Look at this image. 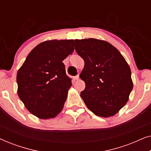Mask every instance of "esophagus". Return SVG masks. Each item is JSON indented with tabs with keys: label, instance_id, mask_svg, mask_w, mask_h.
<instances>
[{
	"label": "esophagus",
	"instance_id": "esophagus-1",
	"mask_svg": "<svg viewBox=\"0 0 151 151\" xmlns=\"http://www.w3.org/2000/svg\"><path fill=\"white\" fill-rule=\"evenodd\" d=\"M79 78H80L79 75L76 76H75V77H74V79H75L76 80H79Z\"/></svg>",
	"mask_w": 151,
	"mask_h": 151
}]
</instances>
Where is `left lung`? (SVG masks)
<instances>
[{
    "label": "left lung",
    "instance_id": "8db88e82",
    "mask_svg": "<svg viewBox=\"0 0 151 151\" xmlns=\"http://www.w3.org/2000/svg\"><path fill=\"white\" fill-rule=\"evenodd\" d=\"M75 49L84 61L80 78L85 82V88L80 96L96 115L113 116L127 104L133 88L129 64L105 40L77 39Z\"/></svg>",
    "mask_w": 151,
    "mask_h": 151
}]
</instances>
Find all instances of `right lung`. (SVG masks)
I'll list each match as a JSON object with an SVG mask.
<instances>
[{"mask_svg":"<svg viewBox=\"0 0 151 151\" xmlns=\"http://www.w3.org/2000/svg\"><path fill=\"white\" fill-rule=\"evenodd\" d=\"M73 51V40L44 41L31 51L18 69V97L39 119L54 118L63 110L72 85L63 61Z\"/></svg>","mask_w":151,"mask_h":151,"instance_id":"obj_1","label":"right lung"}]
</instances>
